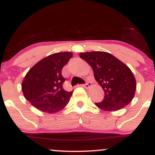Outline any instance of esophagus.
<instances>
[{
  "label": "esophagus",
  "mask_w": 155,
  "mask_h": 155,
  "mask_svg": "<svg viewBox=\"0 0 155 155\" xmlns=\"http://www.w3.org/2000/svg\"><path fill=\"white\" fill-rule=\"evenodd\" d=\"M82 86L85 88H90V87L92 86V84L91 82H90V81H88V82L84 84H82Z\"/></svg>",
  "instance_id": "obj_1"
}]
</instances>
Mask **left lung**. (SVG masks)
<instances>
[{"label": "left lung", "mask_w": 155, "mask_h": 155, "mask_svg": "<svg viewBox=\"0 0 155 155\" xmlns=\"http://www.w3.org/2000/svg\"><path fill=\"white\" fill-rule=\"evenodd\" d=\"M79 57L92 67L96 81L104 91V98L95 105L105 111H116L134 97L136 81L125 64L106 51L81 52Z\"/></svg>", "instance_id": "8db88e82"}]
</instances>
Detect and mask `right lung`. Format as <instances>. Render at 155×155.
Instances as JSON below:
<instances>
[{
    "instance_id": "obj_1",
    "label": "right lung",
    "mask_w": 155,
    "mask_h": 155,
    "mask_svg": "<svg viewBox=\"0 0 155 155\" xmlns=\"http://www.w3.org/2000/svg\"><path fill=\"white\" fill-rule=\"evenodd\" d=\"M69 51L46 57L28 71L22 83L26 100L39 111L53 114L61 111L70 101L73 91L63 88L62 69L72 58Z\"/></svg>"
}]
</instances>
